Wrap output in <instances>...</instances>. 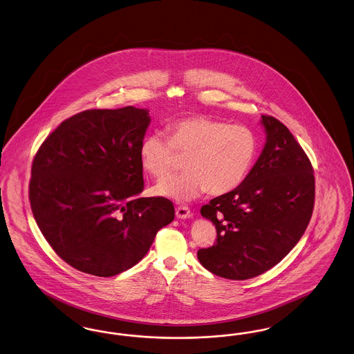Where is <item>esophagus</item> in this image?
<instances>
[{
  "instance_id": "34e87169",
  "label": "esophagus",
  "mask_w": 354,
  "mask_h": 354,
  "mask_svg": "<svg viewBox=\"0 0 354 354\" xmlns=\"http://www.w3.org/2000/svg\"><path fill=\"white\" fill-rule=\"evenodd\" d=\"M176 217H178V218H188V217H191L189 208L185 207V205L178 207V208H176Z\"/></svg>"
}]
</instances>
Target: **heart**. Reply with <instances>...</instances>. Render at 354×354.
<instances>
[{"mask_svg":"<svg viewBox=\"0 0 354 354\" xmlns=\"http://www.w3.org/2000/svg\"><path fill=\"white\" fill-rule=\"evenodd\" d=\"M169 136L159 131L143 137L142 166L156 179L165 178L176 163V153L186 156L184 171L156 187L160 196L187 201L205 191L224 195L246 178L257 154V138L249 127L230 125L208 115H192L167 125Z\"/></svg>","mask_w":354,"mask_h":354,"instance_id":"b5f03b06","label":"heart"}]
</instances>
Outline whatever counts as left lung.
Instances as JSON below:
<instances>
[{
	"label": "left lung",
	"mask_w": 354,
	"mask_h": 354,
	"mask_svg": "<svg viewBox=\"0 0 354 354\" xmlns=\"http://www.w3.org/2000/svg\"><path fill=\"white\" fill-rule=\"evenodd\" d=\"M265 147L233 191L201 207L217 237L198 249L200 263L225 279L245 281L279 263L300 240L315 204L313 167L290 130L262 114Z\"/></svg>",
	"instance_id": "1"
}]
</instances>
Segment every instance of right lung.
Wrapping results in <instances>:
<instances>
[{"instance_id":"right-lung-1","label":"right lung","mask_w":354,"mask_h":354,"mask_svg":"<svg viewBox=\"0 0 354 354\" xmlns=\"http://www.w3.org/2000/svg\"><path fill=\"white\" fill-rule=\"evenodd\" d=\"M149 111L89 109L64 120L32 159L28 198L43 237L73 269L113 277L137 265L174 220L166 198H140Z\"/></svg>"}]
</instances>
